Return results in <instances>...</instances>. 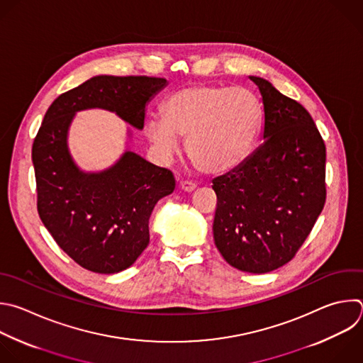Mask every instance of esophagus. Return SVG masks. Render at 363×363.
I'll return each mask as SVG.
<instances>
[{"label":"esophagus","instance_id":"obj_1","mask_svg":"<svg viewBox=\"0 0 363 363\" xmlns=\"http://www.w3.org/2000/svg\"><path fill=\"white\" fill-rule=\"evenodd\" d=\"M179 188H181L182 191H185V192H192V191L196 188V184H194V182H191V181H182V182L179 184Z\"/></svg>","mask_w":363,"mask_h":363}]
</instances>
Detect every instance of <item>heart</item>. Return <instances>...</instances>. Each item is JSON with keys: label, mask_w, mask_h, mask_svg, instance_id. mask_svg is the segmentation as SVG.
Here are the masks:
<instances>
[{"label": "heart", "mask_w": 363, "mask_h": 363, "mask_svg": "<svg viewBox=\"0 0 363 363\" xmlns=\"http://www.w3.org/2000/svg\"><path fill=\"white\" fill-rule=\"evenodd\" d=\"M161 118L145 124L155 150L171 158L186 138L188 155L209 175H222L252 154L264 125V108L248 89L218 85H191L167 98Z\"/></svg>", "instance_id": "1"}]
</instances>
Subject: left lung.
<instances>
[{"mask_svg": "<svg viewBox=\"0 0 363 363\" xmlns=\"http://www.w3.org/2000/svg\"><path fill=\"white\" fill-rule=\"evenodd\" d=\"M264 105V143L212 181L215 245L233 268L267 274L288 264L323 209V140L309 112L269 81L250 75Z\"/></svg>", "mask_w": 363, "mask_h": 363, "instance_id": "1", "label": "left lung"}]
</instances>
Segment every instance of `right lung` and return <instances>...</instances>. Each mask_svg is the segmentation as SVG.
<instances>
[{"mask_svg": "<svg viewBox=\"0 0 363 363\" xmlns=\"http://www.w3.org/2000/svg\"><path fill=\"white\" fill-rule=\"evenodd\" d=\"M167 85L155 77L96 75L45 112L33 144L38 213L58 247L88 271L116 274L138 259L150 244L152 209L175 179L131 150L104 171H82L68 148L75 113L101 108L143 130L147 104Z\"/></svg>", "mask_w": 363, "mask_h": 363, "instance_id": "right-lung-1", "label": "right lung"}]
</instances>
